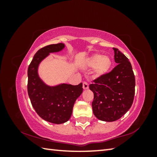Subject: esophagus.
Returning <instances> with one entry per match:
<instances>
[{
  "instance_id": "obj_1",
  "label": "esophagus",
  "mask_w": 157,
  "mask_h": 157,
  "mask_svg": "<svg viewBox=\"0 0 157 157\" xmlns=\"http://www.w3.org/2000/svg\"><path fill=\"white\" fill-rule=\"evenodd\" d=\"M83 89L84 90L89 89V84L87 83V82H83Z\"/></svg>"
}]
</instances>
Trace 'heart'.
I'll return each mask as SVG.
<instances>
[{
  "instance_id": "1",
  "label": "heart",
  "mask_w": 157,
  "mask_h": 157,
  "mask_svg": "<svg viewBox=\"0 0 157 157\" xmlns=\"http://www.w3.org/2000/svg\"><path fill=\"white\" fill-rule=\"evenodd\" d=\"M87 64L94 67V72L97 75H102L109 70L111 66V61L109 57L101 55H94L89 58Z\"/></svg>"
}]
</instances>
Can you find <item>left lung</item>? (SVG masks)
I'll use <instances>...</instances> for the list:
<instances>
[{"mask_svg":"<svg viewBox=\"0 0 157 157\" xmlns=\"http://www.w3.org/2000/svg\"><path fill=\"white\" fill-rule=\"evenodd\" d=\"M113 48L114 60L118 65L89 85L94 94L92 102L94 115L107 122L118 120L125 114L132 107L135 94V76L131 63L118 48Z\"/></svg>","mask_w":157,"mask_h":157,"instance_id":"1","label":"left lung"}]
</instances>
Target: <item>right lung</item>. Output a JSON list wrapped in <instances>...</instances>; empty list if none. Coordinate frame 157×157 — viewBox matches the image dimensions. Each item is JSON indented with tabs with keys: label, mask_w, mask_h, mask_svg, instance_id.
I'll list each match as a JSON object with an SVG mask.
<instances>
[{
	"label": "right lung",
	"mask_w": 157,
	"mask_h": 157,
	"mask_svg": "<svg viewBox=\"0 0 157 157\" xmlns=\"http://www.w3.org/2000/svg\"><path fill=\"white\" fill-rule=\"evenodd\" d=\"M63 48L62 43L42 48L34 55L28 69V93L31 104L42 119L55 124H62L70 119L74 103L83 91L82 83L49 86L39 78L37 73L39 63L50 52H59Z\"/></svg>",
	"instance_id": "right-lung-1"
}]
</instances>
